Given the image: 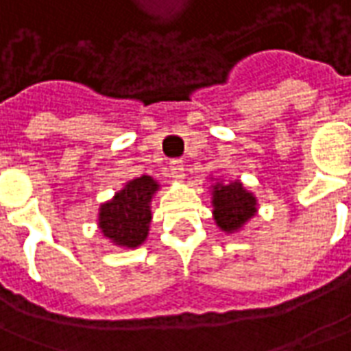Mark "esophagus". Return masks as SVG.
I'll list each match as a JSON object with an SVG mask.
<instances>
[{
    "label": "esophagus",
    "mask_w": 351,
    "mask_h": 351,
    "mask_svg": "<svg viewBox=\"0 0 351 351\" xmlns=\"http://www.w3.org/2000/svg\"><path fill=\"white\" fill-rule=\"evenodd\" d=\"M169 169H171V175L175 176V178H182L184 176V161L182 159H171Z\"/></svg>",
    "instance_id": "esophagus-1"
}]
</instances>
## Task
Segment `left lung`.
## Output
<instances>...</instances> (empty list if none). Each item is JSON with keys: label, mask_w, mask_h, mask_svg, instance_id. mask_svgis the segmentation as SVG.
I'll return each mask as SVG.
<instances>
[{"label": "left lung", "mask_w": 351, "mask_h": 351, "mask_svg": "<svg viewBox=\"0 0 351 351\" xmlns=\"http://www.w3.org/2000/svg\"><path fill=\"white\" fill-rule=\"evenodd\" d=\"M215 220L224 232H235L256 213V199L239 182L217 184L213 193Z\"/></svg>", "instance_id": "8db88e82"}]
</instances>
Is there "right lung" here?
<instances>
[{"mask_svg": "<svg viewBox=\"0 0 351 351\" xmlns=\"http://www.w3.org/2000/svg\"><path fill=\"white\" fill-rule=\"evenodd\" d=\"M158 184L150 176L134 178L100 207V230L116 245L138 247L148 235L152 220L150 201Z\"/></svg>", "mask_w": 351, "mask_h": 351, "instance_id": "1", "label": "right lung"}]
</instances>
